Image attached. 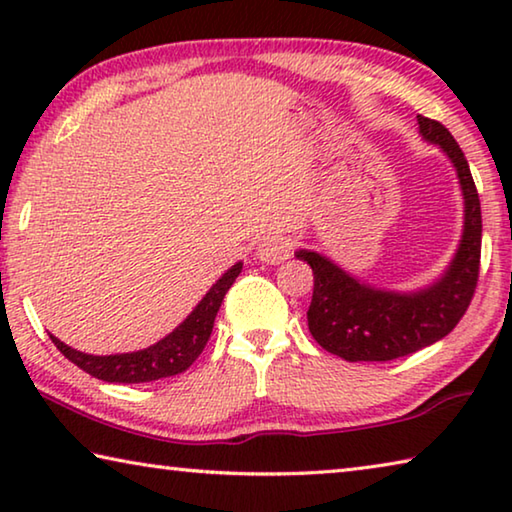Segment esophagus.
Segmentation results:
<instances>
[{
	"label": "esophagus",
	"mask_w": 512,
	"mask_h": 512,
	"mask_svg": "<svg viewBox=\"0 0 512 512\" xmlns=\"http://www.w3.org/2000/svg\"><path fill=\"white\" fill-rule=\"evenodd\" d=\"M291 241L282 235H268L257 246V257L266 264H282L291 257Z\"/></svg>",
	"instance_id": "34e87169"
}]
</instances>
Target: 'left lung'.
Wrapping results in <instances>:
<instances>
[{"instance_id": "8db88e82", "label": "left lung", "mask_w": 512, "mask_h": 512, "mask_svg": "<svg viewBox=\"0 0 512 512\" xmlns=\"http://www.w3.org/2000/svg\"><path fill=\"white\" fill-rule=\"evenodd\" d=\"M418 126L422 140L454 164L463 192V235L445 273L424 289L391 291L359 280L316 250L296 253L314 271L309 332L345 361H391L440 341L463 318L479 280L481 203L470 164L440 121L418 115Z\"/></svg>"}]
</instances>
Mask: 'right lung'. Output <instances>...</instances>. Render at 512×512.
Wrapping results in <instances>:
<instances>
[{
    "label": "right lung",
    "instance_id": "add662e5",
    "mask_svg": "<svg viewBox=\"0 0 512 512\" xmlns=\"http://www.w3.org/2000/svg\"><path fill=\"white\" fill-rule=\"evenodd\" d=\"M241 262L228 268L219 280L212 284V289L205 293L203 300L194 307L183 323H180L171 334L164 336L158 343L149 345V348L137 352H124V354H85L74 348H69L54 334L49 339L54 341L56 348L65 354V357L76 363L88 375L110 381V384H144V381H155L162 377H173L185 372L192 363L198 359V354L210 341L216 311H219L225 293L232 287L241 273Z\"/></svg>",
    "mask_w": 512,
    "mask_h": 512
}]
</instances>
